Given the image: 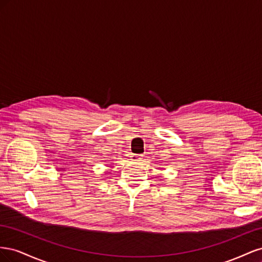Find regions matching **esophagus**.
<instances>
[{"mask_svg":"<svg viewBox=\"0 0 262 262\" xmlns=\"http://www.w3.org/2000/svg\"><path fill=\"white\" fill-rule=\"evenodd\" d=\"M131 160L132 161H143V157H142L141 155H137V154H133L132 156H131Z\"/></svg>","mask_w":262,"mask_h":262,"instance_id":"1","label":"esophagus"}]
</instances>
